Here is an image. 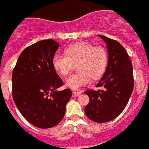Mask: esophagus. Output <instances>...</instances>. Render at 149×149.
<instances>
[{
	"instance_id": "34e87169",
	"label": "esophagus",
	"mask_w": 149,
	"mask_h": 149,
	"mask_svg": "<svg viewBox=\"0 0 149 149\" xmlns=\"http://www.w3.org/2000/svg\"><path fill=\"white\" fill-rule=\"evenodd\" d=\"M81 93H82V92L81 91H73L72 92V95H74V96H78V95H80Z\"/></svg>"
}]
</instances>
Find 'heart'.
Returning <instances> with one entry per match:
<instances>
[{
  "instance_id": "heart-1",
  "label": "heart",
  "mask_w": 149,
  "mask_h": 149,
  "mask_svg": "<svg viewBox=\"0 0 149 149\" xmlns=\"http://www.w3.org/2000/svg\"><path fill=\"white\" fill-rule=\"evenodd\" d=\"M108 62L107 52L102 47H94L87 42H78L69 46L66 54H56L53 58V66L60 75L70 74L75 64L78 72L69 77L66 85L78 89L89 84L92 78L98 79L105 72Z\"/></svg>"
}]
</instances>
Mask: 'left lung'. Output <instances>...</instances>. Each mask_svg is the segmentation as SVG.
Listing matches in <instances>:
<instances>
[{
	"instance_id": "8db88e82",
	"label": "left lung",
	"mask_w": 149,
	"mask_h": 149,
	"mask_svg": "<svg viewBox=\"0 0 149 149\" xmlns=\"http://www.w3.org/2000/svg\"><path fill=\"white\" fill-rule=\"evenodd\" d=\"M106 43L108 63L96 85L102 90H86L89 102L85 113L95 123H107L118 116L125 108L134 87L132 64L125 48L118 41L99 35Z\"/></svg>"
}]
</instances>
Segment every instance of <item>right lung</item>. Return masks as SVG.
Returning <instances> with one entry per match:
<instances>
[{"label": "right lung", "instance_id": "right-lung-1", "mask_svg": "<svg viewBox=\"0 0 149 149\" xmlns=\"http://www.w3.org/2000/svg\"><path fill=\"white\" fill-rule=\"evenodd\" d=\"M60 44L43 40L24 49L12 73V94L15 105L31 125L49 129L63 118L70 89L58 91L62 79L56 73L53 58Z\"/></svg>", "mask_w": 149, "mask_h": 149}]
</instances>
